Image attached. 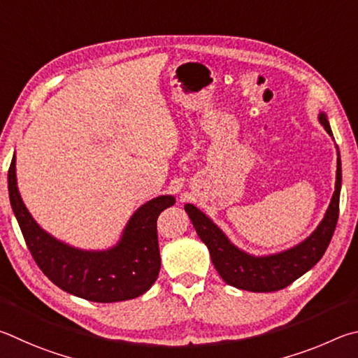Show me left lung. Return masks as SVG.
<instances>
[{"mask_svg":"<svg viewBox=\"0 0 358 358\" xmlns=\"http://www.w3.org/2000/svg\"><path fill=\"white\" fill-rule=\"evenodd\" d=\"M319 122L334 138L327 115L319 111ZM336 148V180L335 192L324 218L316 229L303 239L283 252L271 255H252L229 241L223 229L209 215L199 210L195 204H185L184 209L193 223V228L210 253V259L223 281L237 289L252 292H273L289 286L292 281L315 267L327 250L334 236L340 210L341 192V159Z\"/></svg>","mask_w":358,"mask_h":358,"instance_id":"left-lung-1","label":"left lung"}]
</instances>
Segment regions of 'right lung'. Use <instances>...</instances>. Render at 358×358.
<instances>
[{
  "mask_svg": "<svg viewBox=\"0 0 358 358\" xmlns=\"http://www.w3.org/2000/svg\"><path fill=\"white\" fill-rule=\"evenodd\" d=\"M15 162L14 154L8 173L12 210L37 266L56 286L99 303L122 302L150 289L160 272L157 218L174 206L173 195L155 196L140 206L115 245L83 250L56 239L29 214L18 192Z\"/></svg>",
  "mask_w": 358,
  "mask_h": 358,
  "instance_id": "1",
  "label": "right lung"
}]
</instances>
